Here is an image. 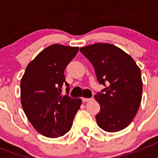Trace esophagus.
<instances>
[{
    "label": "esophagus",
    "mask_w": 158,
    "mask_h": 158,
    "mask_svg": "<svg viewBox=\"0 0 158 158\" xmlns=\"http://www.w3.org/2000/svg\"><path fill=\"white\" fill-rule=\"evenodd\" d=\"M92 100H93V98H82V101H83L84 103H87V102L91 101Z\"/></svg>",
    "instance_id": "esophagus-1"
}]
</instances>
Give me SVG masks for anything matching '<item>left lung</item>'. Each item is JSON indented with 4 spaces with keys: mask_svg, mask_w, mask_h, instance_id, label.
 Wrapping results in <instances>:
<instances>
[{
    "mask_svg": "<svg viewBox=\"0 0 158 158\" xmlns=\"http://www.w3.org/2000/svg\"><path fill=\"white\" fill-rule=\"evenodd\" d=\"M80 51L93 64L98 81L106 87L94 96L100 106L96 116L98 126L107 132L123 130L132 122L142 100L139 67L129 54L110 43H95L81 47Z\"/></svg>",
    "mask_w": 158,
    "mask_h": 158,
    "instance_id": "obj_1",
    "label": "left lung"
}]
</instances>
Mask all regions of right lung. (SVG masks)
<instances>
[{
	"instance_id": "right-lung-1",
	"label": "right lung",
	"mask_w": 158,
	"mask_h": 158,
	"mask_svg": "<svg viewBox=\"0 0 158 158\" xmlns=\"http://www.w3.org/2000/svg\"><path fill=\"white\" fill-rule=\"evenodd\" d=\"M79 47L53 44L29 62L20 81V100L25 115L35 129L48 138L63 136L70 130L81 99L62 96L65 69Z\"/></svg>"
}]
</instances>
